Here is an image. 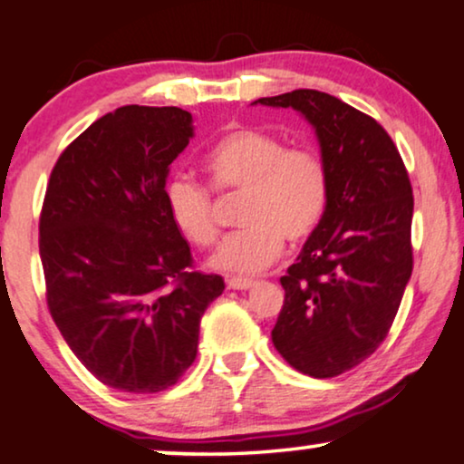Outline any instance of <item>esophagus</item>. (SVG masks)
<instances>
[{"label": "esophagus", "mask_w": 464, "mask_h": 464, "mask_svg": "<svg viewBox=\"0 0 464 464\" xmlns=\"http://www.w3.org/2000/svg\"><path fill=\"white\" fill-rule=\"evenodd\" d=\"M252 285H255V280L252 278H228L227 280L228 289H236V291H246V289H250Z\"/></svg>", "instance_id": "obj_1"}]
</instances>
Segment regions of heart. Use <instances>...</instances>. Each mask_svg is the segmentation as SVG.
I'll return each instance as SVG.
<instances>
[{"label":"heart","instance_id":"heart-1","mask_svg":"<svg viewBox=\"0 0 464 464\" xmlns=\"http://www.w3.org/2000/svg\"><path fill=\"white\" fill-rule=\"evenodd\" d=\"M203 173L216 195H242V231L220 246L212 266L227 274H256L285 248L314 236L330 203V169L324 156L286 148L256 128L227 132L203 158ZM169 218L192 246L214 248L220 237L209 192L190 179H173L164 192Z\"/></svg>","mask_w":464,"mask_h":464}]
</instances>
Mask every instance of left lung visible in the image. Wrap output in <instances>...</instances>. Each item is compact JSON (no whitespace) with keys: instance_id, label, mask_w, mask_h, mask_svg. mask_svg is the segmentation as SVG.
<instances>
[{"instance_id":"obj_1","label":"left lung","mask_w":464,"mask_h":464,"mask_svg":"<svg viewBox=\"0 0 464 464\" xmlns=\"http://www.w3.org/2000/svg\"><path fill=\"white\" fill-rule=\"evenodd\" d=\"M252 104L295 109L330 169V203L280 278L276 351L314 379L343 374L388 336L413 272V190L394 140L371 115L330 93L295 90Z\"/></svg>"}]
</instances>
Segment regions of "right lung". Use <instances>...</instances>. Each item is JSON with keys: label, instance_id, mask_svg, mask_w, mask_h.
Instances as JSON below:
<instances>
[{"label": "right lung", "instance_id": "right-lung-1", "mask_svg": "<svg viewBox=\"0 0 464 464\" xmlns=\"http://www.w3.org/2000/svg\"><path fill=\"white\" fill-rule=\"evenodd\" d=\"M192 139L178 107H128L79 134L51 171L40 214L46 304L81 363L109 388L156 394L197 357L205 308L225 291L192 269L169 218V164Z\"/></svg>", "mask_w": 464, "mask_h": 464}]
</instances>
